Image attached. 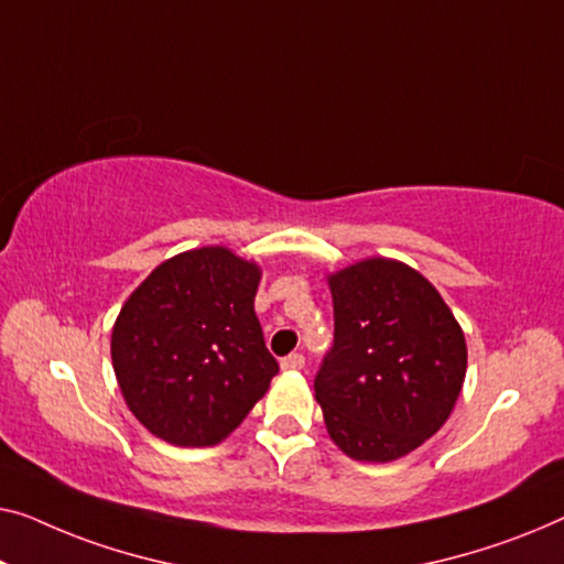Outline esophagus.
Wrapping results in <instances>:
<instances>
[{
  "label": "esophagus",
  "mask_w": 564,
  "mask_h": 564,
  "mask_svg": "<svg viewBox=\"0 0 564 564\" xmlns=\"http://www.w3.org/2000/svg\"><path fill=\"white\" fill-rule=\"evenodd\" d=\"M281 368L283 370H301V368H304V355H301V352L289 355V358L281 360Z\"/></svg>",
  "instance_id": "obj_1"
}]
</instances>
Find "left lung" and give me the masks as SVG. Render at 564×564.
I'll use <instances>...</instances> for the list:
<instances>
[{
	"instance_id": "obj_1",
	"label": "left lung",
	"mask_w": 564,
	"mask_h": 564,
	"mask_svg": "<svg viewBox=\"0 0 564 564\" xmlns=\"http://www.w3.org/2000/svg\"><path fill=\"white\" fill-rule=\"evenodd\" d=\"M335 345L314 378L332 442L360 463H391L447 422L467 370L463 327L414 268L365 258L327 275Z\"/></svg>"
}]
</instances>
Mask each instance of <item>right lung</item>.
I'll use <instances>...</instances> for the list:
<instances>
[{
  "label": "right lung",
  "instance_id": "add662e5",
  "mask_svg": "<svg viewBox=\"0 0 564 564\" xmlns=\"http://www.w3.org/2000/svg\"><path fill=\"white\" fill-rule=\"evenodd\" d=\"M258 263L221 245L163 260L124 301L112 368L134 419L176 447L227 440L279 362L256 316Z\"/></svg>",
  "mask_w": 564,
  "mask_h": 564
}]
</instances>
